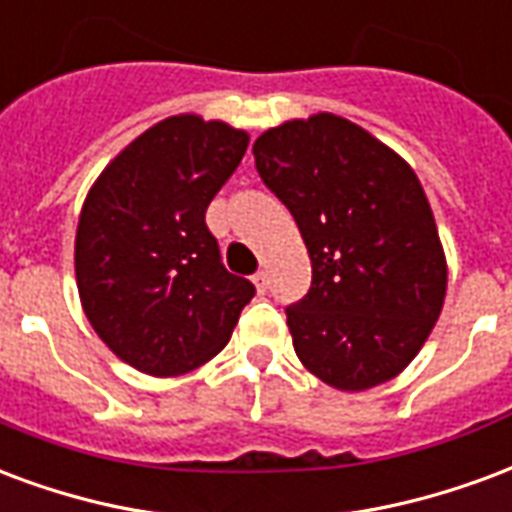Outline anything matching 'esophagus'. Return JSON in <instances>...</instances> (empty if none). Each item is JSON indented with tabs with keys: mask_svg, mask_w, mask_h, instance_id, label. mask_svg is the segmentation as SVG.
Returning a JSON list of instances; mask_svg holds the SVG:
<instances>
[{
	"mask_svg": "<svg viewBox=\"0 0 512 512\" xmlns=\"http://www.w3.org/2000/svg\"><path fill=\"white\" fill-rule=\"evenodd\" d=\"M252 282H255L257 293H266V290H268V276H266V271H257V274L252 276Z\"/></svg>",
	"mask_w": 512,
	"mask_h": 512,
	"instance_id": "34e87169",
	"label": "esophagus"
}]
</instances>
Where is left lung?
Masks as SVG:
<instances>
[{
    "mask_svg": "<svg viewBox=\"0 0 512 512\" xmlns=\"http://www.w3.org/2000/svg\"><path fill=\"white\" fill-rule=\"evenodd\" d=\"M252 154L312 260L309 293L285 309L295 355L339 391L388 382L429 339L448 285L418 176L333 113L263 132Z\"/></svg>",
    "mask_w": 512,
    "mask_h": 512,
    "instance_id": "obj_1",
    "label": "left lung"
}]
</instances>
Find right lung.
Instances as JSON below:
<instances>
[{"mask_svg":"<svg viewBox=\"0 0 512 512\" xmlns=\"http://www.w3.org/2000/svg\"><path fill=\"white\" fill-rule=\"evenodd\" d=\"M249 146L244 130L170 116L135 138L86 195L75 236L83 312L121 361L173 377L214 358L255 285L222 266L206 225Z\"/></svg>","mask_w":512,"mask_h":512,"instance_id":"obj_1","label":"right lung"}]
</instances>
